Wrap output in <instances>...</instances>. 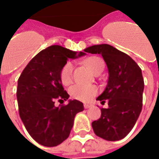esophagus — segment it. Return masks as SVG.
<instances>
[{
    "instance_id": "1",
    "label": "esophagus",
    "mask_w": 159,
    "mask_h": 159,
    "mask_svg": "<svg viewBox=\"0 0 159 159\" xmlns=\"http://www.w3.org/2000/svg\"><path fill=\"white\" fill-rule=\"evenodd\" d=\"M83 106H84L85 109H89V108H91L93 105H92L91 103H84V104H83Z\"/></svg>"
}]
</instances>
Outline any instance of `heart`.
Here are the masks:
<instances>
[{
	"label": "heart",
	"mask_w": 159,
	"mask_h": 159,
	"mask_svg": "<svg viewBox=\"0 0 159 159\" xmlns=\"http://www.w3.org/2000/svg\"><path fill=\"white\" fill-rule=\"evenodd\" d=\"M85 65L93 71V73H97L100 70H103L104 64L102 59L97 56L89 57L84 61ZM72 71H73V65L71 62H67L63 66L60 77L63 85L67 86L72 82ZM98 88L93 85H82L76 84L70 89V93L71 97L77 100L88 102L92 98L97 94Z\"/></svg>",
	"instance_id": "obj_1"
}]
</instances>
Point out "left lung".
I'll list each match as a JSON object with an SVG mask.
<instances>
[{"label": "left lung", "mask_w": 159, "mask_h": 159, "mask_svg": "<svg viewBox=\"0 0 159 159\" xmlns=\"http://www.w3.org/2000/svg\"><path fill=\"white\" fill-rule=\"evenodd\" d=\"M85 52L100 54L109 72L104 91L97 98L102 104L101 116L92 123L98 136L107 141L123 139L136 124L142 108L144 81L142 70L130 56L109 44L88 47Z\"/></svg>", "instance_id": "left-lung-1"}]
</instances>
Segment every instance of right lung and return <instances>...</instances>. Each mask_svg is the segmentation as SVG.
Returning <instances> with one entry per match:
<instances>
[{
	"label": "right lung",
	"instance_id": "add662e5",
	"mask_svg": "<svg viewBox=\"0 0 159 159\" xmlns=\"http://www.w3.org/2000/svg\"><path fill=\"white\" fill-rule=\"evenodd\" d=\"M51 45L32 59L17 81V98L19 116L26 130L34 139L44 147H56L70 135L74 118L84 109L80 101L68 100L66 105L56 107L69 98L64 90L60 74L67 60L85 56Z\"/></svg>",
	"mask_w": 159,
	"mask_h": 159
}]
</instances>
